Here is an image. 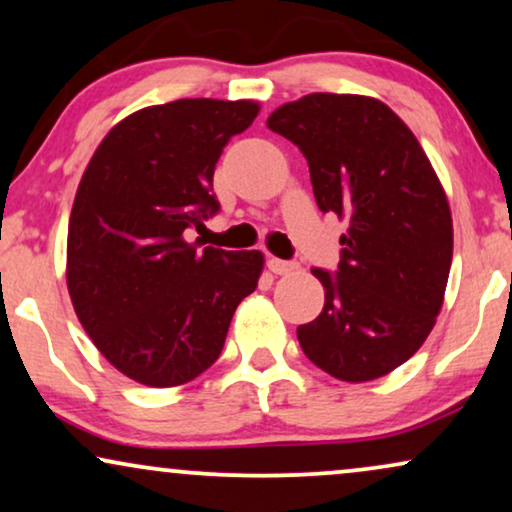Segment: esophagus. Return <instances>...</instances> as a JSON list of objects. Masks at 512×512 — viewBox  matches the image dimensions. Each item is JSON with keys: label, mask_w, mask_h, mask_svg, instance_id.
Returning <instances> with one entry per match:
<instances>
[{"label": "esophagus", "mask_w": 512, "mask_h": 512, "mask_svg": "<svg viewBox=\"0 0 512 512\" xmlns=\"http://www.w3.org/2000/svg\"><path fill=\"white\" fill-rule=\"evenodd\" d=\"M269 269L274 271V274L283 276V274H293V271L297 269V262L293 260H278V257H269Z\"/></svg>", "instance_id": "34e87169"}]
</instances>
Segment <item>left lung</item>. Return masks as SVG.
<instances>
[{
  "label": "left lung",
  "instance_id": "8db88e82",
  "mask_svg": "<svg viewBox=\"0 0 512 512\" xmlns=\"http://www.w3.org/2000/svg\"><path fill=\"white\" fill-rule=\"evenodd\" d=\"M267 127L307 158L319 210L349 224L338 269H312L326 302L297 326L302 352L347 383L387 375L430 335L454 255L428 155L383 101L357 94H309L271 113Z\"/></svg>",
  "mask_w": 512,
  "mask_h": 512
}]
</instances>
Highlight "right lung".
I'll use <instances>...</instances> for the list:
<instances>
[{"instance_id": "right-lung-1", "label": "right lung", "mask_w": 512, "mask_h": 512, "mask_svg": "<svg viewBox=\"0 0 512 512\" xmlns=\"http://www.w3.org/2000/svg\"><path fill=\"white\" fill-rule=\"evenodd\" d=\"M252 101L179 99L137 111L96 148L68 226V293L99 352L127 378L184 385L222 354L257 288V250L186 243L219 212L212 174Z\"/></svg>"}]
</instances>
